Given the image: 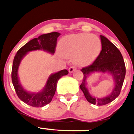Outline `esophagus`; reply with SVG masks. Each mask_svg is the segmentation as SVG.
<instances>
[{"label":"esophagus","instance_id":"34e87169","mask_svg":"<svg viewBox=\"0 0 134 134\" xmlns=\"http://www.w3.org/2000/svg\"><path fill=\"white\" fill-rule=\"evenodd\" d=\"M76 70V68L75 67H74V66H71V67L69 68V69H68V71H69L70 73H72L74 71H75Z\"/></svg>","mask_w":134,"mask_h":134}]
</instances>
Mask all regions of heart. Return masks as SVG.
I'll return each mask as SVG.
<instances>
[{
	"label": "heart",
	"instance_id": "1",
	"mask_svg": "<svg viewBox=\"0 0 134 134\" xmlns=\"http://www.w3.org/2000/svg\"><path fill=\"white\" fill-rule=\"evenodd\" d=\"M101 47V41L97 35L81 33L64 37L60 41L58 50L64 58H73L76 65L86 66L97 58Z\"/></svg>",
	"mask_w": 134,
	"mask_h": 134
}]
</instances>
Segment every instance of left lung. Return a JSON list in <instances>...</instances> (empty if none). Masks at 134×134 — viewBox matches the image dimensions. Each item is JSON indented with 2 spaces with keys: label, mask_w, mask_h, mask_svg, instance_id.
<instances>
[{
  "label": "left lung",
  "mask_w": 134,
  "mask_h": 134,
  "mask_svg": "<svg viewBox=\"0 0 134 134\" xmlns=\"http://www.w3.org/2000/svg\"><path fill=\"white\" fill-rule=\"evenodd\" d=\"M102 49L95 61L90 66L81 70L84 74L82 82L80 88L83 92L85 98L93 105H105L112 102L120 94L125 76V66L120 51L107 38L100 35ZM95 72L107 73L113 78L114 86L111 93L103 98L93 97L88 92L87 79Z\"/></svg>",
  "instance_id": "1"
}]
</instances>
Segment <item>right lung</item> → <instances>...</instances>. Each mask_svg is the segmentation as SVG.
I'll use <instances>...</instances> for the list:
<instances>
[{"label": "right lung", "mask_w": 134, "mask_h": 134, "mask_svg": "<svg viewBox=\"0 0 134 134\" xmlns=\"http://www.w3.org/2000/svg\"><path fill=\"white\" fill-rule=\"evenodd\" d=\"M60 35L58 32L40 35L20 48L14 58L11 73L13 85L18 97L31 107H41L49 103L55 94L58 81L62 76L67 75L68 72L67 70H62L52 74L48 77L43 89L37 93H31L23 88L19 79L18 70L21 62L27 53L31 51L43 50L53 55L55 53L57 39Z\"/></svg>", "instance_id": "add662e5"}]
</instances>
